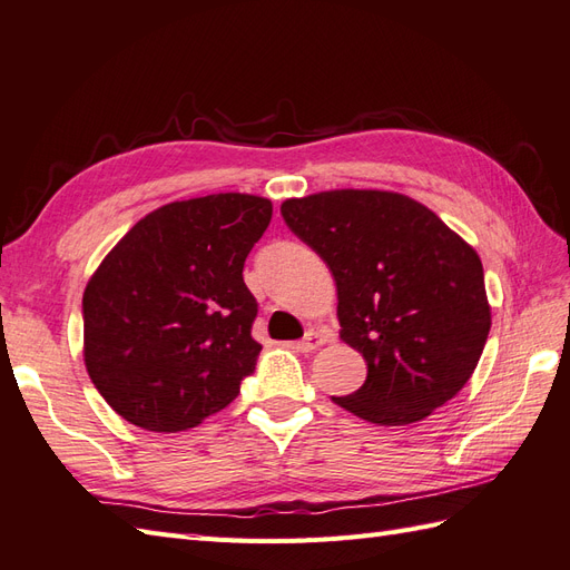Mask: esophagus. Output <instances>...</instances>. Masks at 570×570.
Here are the masks:
<instances>
[{"mask_svg":"<svg viewBox=\"0 0 570 570\" xmlns=\"http://www.w3.org/2000/svg\"><path fill=\"white\" fill-rule=\"evenodd\" d=\"M323 344H325L323 334H317V332L311 330V332H305V337L301 342H296V348H298L301 354H313L315 348H320Z\"/></svg>","mask_w":570,"mask_h":570,"instance_id":"esophagus-1","label":"esophagus"}]
</instances>
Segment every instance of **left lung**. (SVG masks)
Listing matches in <instances>:
<instances>
[{
    "mask_svg": "<svg viewBox=\"0 0 570 570\" xmlns=\"http://www.w3.org/2000/svg\"><path fill=\"white\" fill-rule=\"evenodd\" d=\"M286 226L327 262L340 337L366 383L332 397L377 426L426 419L470 381L491 330L484 267L424 204L383 189H330L282 204Z\"/></svg>",
    "mask_w": 570,
    "mask_h": 570,
    "instance_id": "obj_1",
    "label": "left lung"
}]
</instances>
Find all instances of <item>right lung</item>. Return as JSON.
Here are the masks:
<instances>
[{
  "instance_id": "add662e5",
  "label": "right lung",
  "mask_w": 570,
  "mask_h": 570,
  "mask_svg": "<svg viewBox=\"0 0 570 570\" xmlns=\"http://www.w3.org/2000/svg\"><path fill=\"white\" fill-rule=\"evenodd\" d=\"M269 222L255 195L170 202L100 262L83 291V363L129 424L187 431L238 397L262 352L243 265Z\"/></svg>"
}]
</instances>
